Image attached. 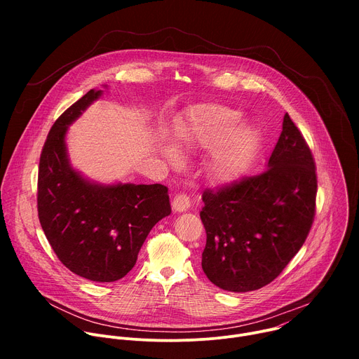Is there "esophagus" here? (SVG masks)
Returning a JSON list of instances; mask_svg holds the SVG:
<instances>
[{
  "instance_id": "34e87169",
  "label": "esophagus",
  "mask_w": 359,
  "mask_h": 359,
  "mask_svg": "<svg viewBox=\"0 0 359 359\" xmlns=\"http://www.w3.org/2000/svg\"><path fill=\"white\" fill-rule=\"evenodd\" d=\"M190 204H191L190 197L187 194H183V193L176 194L173 201H172V206H173L175 212H186L190 208Z\"/></svg>"
}]
</instances>
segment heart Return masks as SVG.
I'll return each mask as SVG.
<instances>
[{"label":"heart","instance_id":"obj_1","mask_svg":"<svg viewBox=\"0 0 359 359\" xmlns=\"http://www.w3.org/2000/svg\"><path fill=\"white\" fill-rule=\"evenodd\" d=\"M238 114L220 104H203L190 114L186 125L176 128V140L186 149H213L210 166L213 173L229 180L237 176L255 149L257 136L245 125H240ZM166 155L175 158V150L166 149Z\"/></svg>","mask_w":359,"mask_h":359}]
</instances>
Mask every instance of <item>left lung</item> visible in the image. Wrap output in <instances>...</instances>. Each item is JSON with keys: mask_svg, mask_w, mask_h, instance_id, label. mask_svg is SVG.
Instances as JSON below:
<instances>
[{"mask_svg": "<svg viewBox=\"0 0 359 359\" xmlns=\"http://www.w3.org/2000/svg\"><path fill=\"white\" fill-rule=\"evenodd\" d=\"M316 170L310 146L285 114L263 173L203 191L201 269L215 285L247 292L280 276L311 230Z\"/></svg>", "mask_w": 359, "mask_h": 359, "instance_id": "left-lung-1", "label": "left lung"}]
</instances>
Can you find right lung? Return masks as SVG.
<instances>
[{"label":"right lung","instance_id":"right-lung-1","mask_svg":"<svg viewBox=\"0 0 359 359\" xmlns=\"http://www.w3.org/2000/svg\"><path fill=\"white\" fill-rule=\"evenodd\" d=\"M102 95L90 89L50 128L38 169V219L60 262L90 281L112 283L136 264L147 234L172 213L163 184L85 180L68 161V126Z\"/></svg>","mask_w":359,"mask_h":359}]
</instances>
